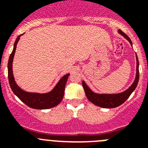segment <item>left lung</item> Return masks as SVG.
<instances>
[{
	"instance_id": "1",
	"label": "left lung",
	"mask_w": 148,
	"mask_h": 148,
	"mask_svg": "<svg viewBox=\"0 0 148 148\" xmlns=\"http://www.w3.org/2000/svg\"><path fill=\"white\" fill-rule=\"evenodd\" d=\"M119 32L121 35H123L125 38L127 39L128 41L130 43V44H132L131 40L125 32H123L120 29L119 30ZM136 64V76L135 81L133 83V84L129 87V89H127L126 91L121 92V93L96 94L92 92V90L87 87V84L84 83V82H82V86H83L84 92H85L87 98L89 99V101H90V102H92V104L104 108H114L122 104L129 98V96L131 95V93L134 91L137 84H138V78H139V72H138V60L137 56Z\"/></svg>"
}]
</instances>
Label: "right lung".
Returning <instances> with one entry per match:
<instances>
[{
    "mask_svg": "<svg viewBox=\"0 0 148 148\" xmlns=\"http://www.w3.org/2000/svg\"><path fill=\"white\" fill-rule=\"evenodd\" d=\"M20 35L17 38L14 44V48L10 54L9 61H8V78L9 82L12 92L19 98L28 107L33 109H49V108H54L58 105L62 100L64 93V88L66 85L68 76L70 74H66L63 76L61 80L58 82L57 85L55 87L51 92L45 94L34 93V92H27L22 90L20 87L16 84L12 74V61L14 58V55L16 49V46L18 40L20 39Z\"/></svg>",
    "mask_w": 148,
    "mask_h": 148,
    "instance_id": "1",
    "label": "right lung"
}]
</instances>
